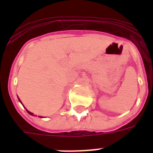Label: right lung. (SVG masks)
I'll use <instances>...</instances> for the list:
<instances>
[{
  "label": "right lung",
  "mask_w": 153,
  "mask_h": 153,
  "mask_svg": "<svg viewBox=\"0 0 153 153\" xmlns=\"http://www.w3.org/2000/svg\"><path fill=\"white\" fill-rule=\"evenodd\" d=\"M19 101H20V99H19ZM26 110H27V113H28V114H30V115H32V116H33V114H32V113H31V112H30V111H28L27 109H26Z\"/></svg>",
  "instance_id": "1"
}]
</instances>
